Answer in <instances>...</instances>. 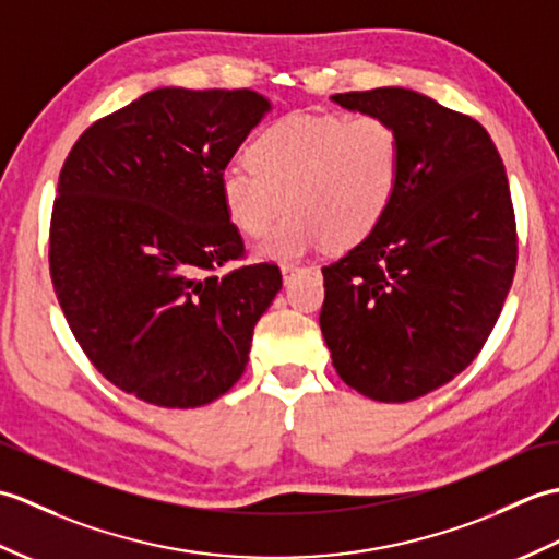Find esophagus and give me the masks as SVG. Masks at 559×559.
Listing matches in <instances>:
<instances>
[{
  "label": "esophagus",
  "mask_w": 559,
  "mask_h": 559,
  "mask_svg": "<svg viewBox=\"0 0 559 559\" xmlns=\"http://www.w3.org/2000/svg\"><path fill=\"white\" fill-rule=\"evenodd\" d=\"M281 273H283V281L290 283V278L295 276V273H300V266H295V264H283V266H281Z\"/></svg>",
  "instance_id": "obj_1"
}]
</instances>
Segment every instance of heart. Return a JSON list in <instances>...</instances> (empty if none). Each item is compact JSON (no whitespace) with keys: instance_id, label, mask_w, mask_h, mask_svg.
Instances as JSON below:
<instances>
[{"instance_id":"1","label":"heart","mask_w":559,"mask_h":559,"mask_svg":"<svg viewBox=\"0 0 559 559\" xmlns=\"http://www.w3.org/2000/svg\"><path fill=\"white\" fill-rule=\"evenodd\" d=\"M245 160L221 175L225 216L259 237L290 206L257 249L283 261L372 237L396 204L403 175L399 129L377 115H288L249 141Z\"/></svg>"}]
</instances>
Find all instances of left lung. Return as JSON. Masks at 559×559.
<instances>
[{
  "label": "left lung",
  "mask_w": 559,
  "mask_h": 559,
  "mask_svg": "<svg viewBox=\"0 0 559 559\" xmlns=\"http://www.w3.org/2000/svg\"><path fill=\"white\" fill-rule=\"evenodd\" d=\"M399 129L396 204L372 237L322 269L319 326L338 377L403 403L476 360L516 271V221L500 153L473 117L411 88L331 96Z\"/></svg>",
  "instance_id": "obj_1"
}]
</instances>
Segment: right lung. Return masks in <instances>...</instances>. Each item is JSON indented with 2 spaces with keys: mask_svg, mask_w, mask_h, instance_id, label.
I'll return each mask as SVG.
<instances>
[{
  "mask_svg": "<svg viewBox=\"0 0 559 559\" xmlns=\"http://www.w3.org/2000/svg\"><path fill=\"white\" fill-rule=\"evenodd\" d=\"M271 110L249 88H156L93 122L59 173L50 276L71 334L117 389L197 408L242 377L276 264L245 245L221 175Z\"/></svg>",
  "mask_w": 559,
  "mask_h": 559,
  "instance_id": "1",
  "label": "right lung"
}]
</instances>
